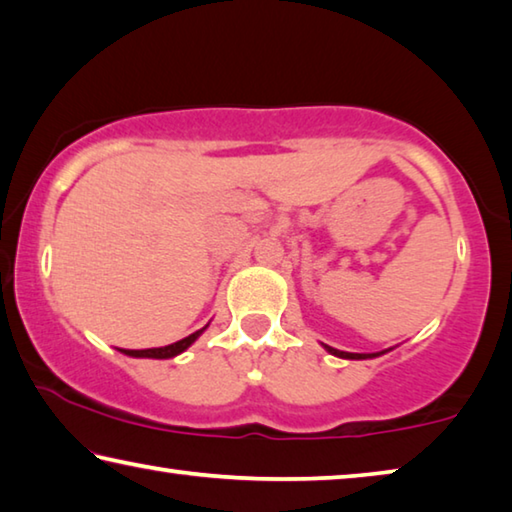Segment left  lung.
<instances>
[{
    "label": "left lung",
    "instance_id": "left-lung-1",
    "mask_svg": "<svg viewBox=\"0 0 512 512\" xmlns=\"http://www.w3.org/2000/svg\"><path fill=\"white\" fill-rule=\"evenodd\" d=\"M328 351L332 353V355H337V358H346V360H364V358H376V353L373 355H367V353H346V351H337V348H332V346H326Z\"/></svg>",
    "mask_w": 512,
    "mask_h": 512
}]
</instances>
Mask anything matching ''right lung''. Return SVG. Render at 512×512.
Masks as SVG:
<instances>
[{"label": "right lung", "instance_id": "right-lung-1", "mask_svg": "<svg viewBox=\"0 0 512 512\" xmlns=\"http://www.w3.org/2000/svg\"><path fill=\"white\" fill-rule=\"evenodd\" d=\"M205 330V328H202ZM202 330H196L193 335L180 339V342L175 344H168V346H161V348H143V351H129V348H120L125 355H132V358H157V360H166V358H175V355H180L182 351H186L196 339L200 337Z\"/></svg>", "mask_w": 512, "mask_h": 512}]
</instances>
